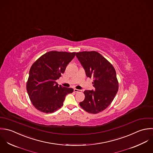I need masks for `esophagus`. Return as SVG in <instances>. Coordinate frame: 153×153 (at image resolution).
<instances>
[{
  "label": "esophagus",
  "mask_w": 153,
  "mask_h": 153,
  "mask_svg": "<svg viewBox=\"0 0 153 153\" xmlns=\"http://www.w3.org/2000/svg\"><path fill=\"white\" fill-rule=\"evenodd\" d=\"M74 91L75 92H76V93H81V90H78V89H75V88L74 90Z\"/></svg>",
  "instance_id": "esophagus-1"
}]
</instances>
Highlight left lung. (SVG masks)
I'll return each mask as SVG.
<instances>
[{
	"label": "left lung",
	"instance_id": "1",
	"mask_svg": "<svg viewBox=\"0 0 153 153\" xmlns=\"http://www.w3.org/2000/svg\"><path fill=\"white\" fill-rule=\"evenodd\" d=\"M76 56L85 70L86 76L93 77L94 90H85V99L80 106L90 113H98L105 109L118 91V82L114 68L97 51H82Z\"/></svg>",
	"mask_w": 153,
	"mask_h": 153
}]
</instances>
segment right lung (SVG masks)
<instances>
[{
  "label": "right lung",
  "mask_w": 153,
  "mask_h": 153,
  "mask_svg": "<svg viewBox=\"0 0 153 153\" xmlns=\"http://www.w3.org/2000/svg\"><path fill=\"white\" fill-rule=\"evenodd\" d=\"M75 53L49 51L32 65L29 72L27 90L33 105L44 113H52L62 105L67 94L74 89L56 82L64 73Z\"/></svg>",
  "instance_id": "obj_1"
}]
</instances>
